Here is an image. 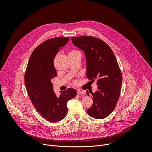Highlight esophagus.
<instances>
[{"label":"esophagus","mask_w":152,"mask_h":152,"mask_svg":"<svg viewBox=\"0 0 152 152\" xmlns=\"http://www.w3.org/2000/svg\"><path fill=\"white\" fill-rule=\"evenodd\" d=\"M77 94H79V95H82V94H86V92H85V91H84L77 90Z\"/></svg>","instance_id":"esophagus-1"}]
</instances>
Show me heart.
Here are the masks:
<instances>
[{
	"instance_id": "obj_1",
	"label": "heart",
	"mask_w": 152,
	"mask_h": 152,
	"mask_svg": "<svg viewBox=\"0 0 152 152\" xmlns=\"http://www.w3.org/2000/svg\"><path fill=\"white\" fill-rule=\"evenodd\" d=\"M80 53L79 51L77 50H72V51L70 52L69 53H72V54H74V53Z\"/></svg>"
}]
</instances>
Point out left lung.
<instances>
[{
	"instance_id": "1",
	"label": "left lung",
	"mask_w": 152,
	"mask_h": 152,
	"mask_svg": "<svg viewBox=\"0 0 152 152\" xmlns=\"http://www.w3.org/2000/svg\"><path fill=\"white\" fill-rule=\"evenodd\" d=\"M75 46L80 49L86 59V76L97 79L98 90L91 93L93 104L87 114L96 119L109 115L115 107L122 84V75L111 48L102 39L91 36L72 37ZM86 94L90 96L88 91Z\"/></svg>"
}]
</instances>
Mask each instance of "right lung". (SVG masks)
I'll use <instances>...</instances> for the list:
<instances>
[{
    "instance_id": "right-lung-1",
    "label": "right lung",
    "mask_w": 152,
    "mask_h": 152,
    "mask_svg": "<svg viewBox=\"0 0 152 152\" xmlns=\"http://www.w3.org/2000/svg\"><path fill=\"white\" fill-rule=\"evenodd\" d=\"M69 37H55L41 43L32 53L25 75L28 94L41 115L50 122L62 120L67 113L69 100L77 94L76 90L61 91L57 96L52 80L57 75L53 61L61 48L66 45Z\"/></svg>"
}]
</instances>
